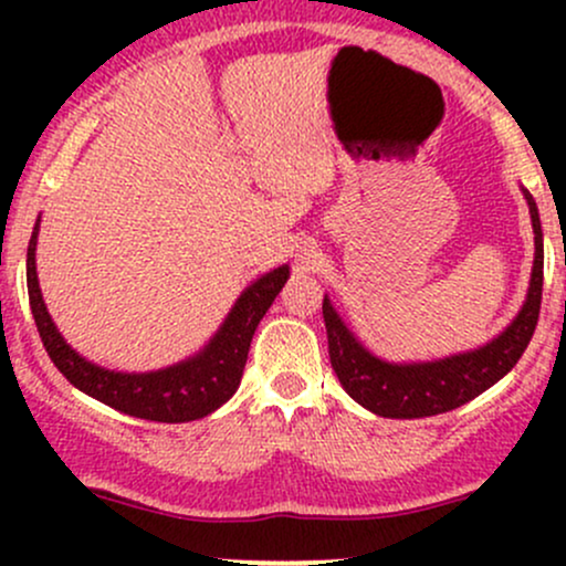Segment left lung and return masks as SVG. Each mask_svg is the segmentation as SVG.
Masks as SVG:
<instances>
[{"label": "left lung", "mask_w": 566, "mask_h": 566, "mask_svg": "<svg viewBox=\"0 0 566 566\" xmlns=\"http://www.w3.org/2000/svg\"><path fill=\"white\" fill-rule=\"evenodd\" d=\"M530 205L532 231H535V263L527 301L509 327L486 346H479L465 354H452L437 361H412V365H394L382 361L356 340V335L337 316V311L324 295L322 314L327 327L329 361L346 388L350 399L359 401L369 412L380 418H431V415L450 412V409L476 399L486 388L509 375L513 365L522 359L530 346L532 333L537 327L543 301V229L537 205L527 188H522Z\"/></svg>", "instance_id": "1"}]
</instances>
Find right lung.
I'll return each mask as SVG.
<instances>
[{"instance_id": "1", "label": "right lung", "mask_w": 566, "mask_h": 566, "mask_svg": "<svg viewBox=\"0 0 566 566\" xmlns=\"http://www.w3.org/2000/svg\"><path fill=\"white\" fill-rule=\"evenodd\" d=\"M36 233L39 220L31 233L29 255H25V282H29L31 314H34L39 337L53 365L66 375L71 386L93 399L133 418L157 420V423L199 420L216 412L237 394L252 335L290 276V265H279L252 282L233 303L231 314L220 324L212 340L197 356H188L186 361L157 369V373H114L84 359L57 333L53 316L48 314V305L42 301V290H39Z\"/></svg>"}]
</instances>
